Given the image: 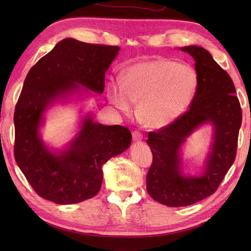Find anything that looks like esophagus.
<instances>
[{"mask_svg":"<svg viewBox=\"0 0 251 251\" xmlns=\"http://www.w3.org/2000/svg\"><path fill=\"white\" fill-rule=\"evenodd\" d=\"M132 139H134V141H141L143 139V135L138 130L132 131Z\"/></svg>","mask_w":251,"mask_h":251,"instance_id":"esophagus-1","label":"esophagus"}]
</instances>
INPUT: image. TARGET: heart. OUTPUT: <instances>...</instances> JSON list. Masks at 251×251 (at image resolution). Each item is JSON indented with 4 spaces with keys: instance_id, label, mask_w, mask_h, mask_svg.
Wrapping results in <instances>:
<instances>
[{
    "instance_id": "b5f03b06",
    "label": "heart",
    "mask_w": 251,
    "mask_h": 251,
    "mask_svg": "<svg viewBox=\"0 0 251 251\" xmlns=\"http://www.w3.org/2000/svg\"><path fill=\"white\" fill-rule=\"evenodd\" d=\"M197 88L199 75L191 65L156 58L127 68L123 81L110 82L108 97L125 113H130L135 101H139L141 120L152 128H163L188 110Z\"/></svg>"
}]
</instances>
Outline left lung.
I'll return each instance as SVG.
<instances>
[{
  "instance_id": "8db88e82",
  "label": "left lung",
  "mask_w": 251,
  "mask_h": 251,
  "mask_svg": "<svg viewBox=\"0 0 251 251\" xmlns=\"http://www.w3.org/2000/svg\"><path fill=\"white\" fill-rule=\"evenodd\" d=\"M194 58L199 88L190 109L177 121L148 135L153 162L147 190L153 200L169 207L189 206L214 194L234 163L242 109L231 76L200 46L181 47ZM213 126L211 151L200 176L182 173L180 148L201 126Z\"/></svg>"
}]
</instances>
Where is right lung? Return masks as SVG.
Returning a JSON list of instances; mask_svg holds the SVG:
<instances>
[{
  "instance_id": "1",
  "label": "right lung",
  "mask_w": 251,
  "mask_h": 251,
  "mask_svg": "<svg viewBox=\"0 0 251 251\" xmlns=\"http://www.w3.org/2000/svg\"><path fill=\"white\" fill-rule=\"evenodd\" d=\"M119 46L65 39L26 74L14 114V155L21 172L41 197L70 205L92 199L102 184V166L126 151L131 134L124 126H106L93 115L62 150H51L40 134L44 113L54 102L76 94H102L104 76Z\"/></svg>"
}]
</instances>
